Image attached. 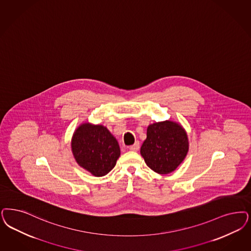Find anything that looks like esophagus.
<instances>
[{
	"mask_svg": "<svg viewBox=\"0 0 251 251\" xmlns=\"http://www.w3.org/2000/svg\"><path fill=\"white\" fill-rule=\"evenodd\" d=\"M139 148H140V143H139V142H135L134 145H132V146H130V147H129V149H130V151H134V152L138 151Z\"/></svg>",
	"mask_w": 251,
	"mask_h": 251,
	"instance_id": "34e87169",
	"label": "esophagus"
}]
</instances>
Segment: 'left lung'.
<instances>
[{"mask_svg": "<svg viewBox=\"0 0 251 251\" xmlns=\"http://www.w3.org/2000/svg\"><path fill=\"white\" fill-rule=\"evenodd\" d=\"M187 152V134L179 124L164 121L148 126L141 155L154 172L159 174L172 173L182 163Z\"/></svg>", "mask_w": 251, "mask_h": 251, "instance_id": "1", "label": "left lung"}]
</instances>
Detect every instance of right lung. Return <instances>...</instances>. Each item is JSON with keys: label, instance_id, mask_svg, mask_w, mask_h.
Here are the masks:
<instances>
[{"label": "right lung", "instance_id": "obj_1", "mask_svg": "<svg viewBox=\"0 0 251 251\" xmlns=\"http://www.w3.org/2000/svg\"><path fill=\"white\" fill-rule=\"evenodd\" d=\"M72 152L78 164L96 177L104 176L121 155L118 141L102 125L82 124L75 131Z\"/></svg>", "mask_w": 251, "mask_h": 251}]
</instances>
